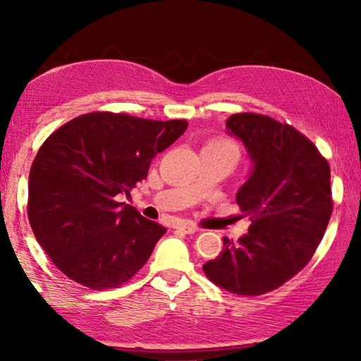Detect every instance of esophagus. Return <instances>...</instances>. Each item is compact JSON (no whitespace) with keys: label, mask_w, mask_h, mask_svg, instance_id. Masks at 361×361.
<instances>
[{"label":"esophagus","mask_w":361,"mask_h":361,"mask_svg":"<svg viewBox=\"0 0 361 361\" xmlns=\"http://www.w3.org/2000/svg\"><path fill=\"white\" fill-rule=\"evenodd\" d=\"M176 229L185 232V234H194V232L197 231V228H195V226H191V224H178V226H176Z\"/></svg>","instance_id":"34e87169"}]
</instances>
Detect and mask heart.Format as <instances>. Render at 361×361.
I'll return each instance as SVG.
<instances>
[{
    "label": "heart",
    "mask_w": 361,
    "mask_h": 361,
    "mask_svg": "<svg viewBox=\"0 0 361 361\" xmlns=\"http://www.w3.org/2000/svg\"><path fill=\"white\" fill-rule=\"evenodd\" d=\"M215 145H223V146H231V148H234V145L226 142V140H218V142H215Z\"/></svg>",
    "instance_id": "obj_1"
}]
</instances>
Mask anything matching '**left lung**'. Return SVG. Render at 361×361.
<instances>
[{"instance_id": "obj_1", "label": "left lung", "mask_w": 361, "mask_h": 361, "mask_svg": "<svg viewBox=\"0 0 361 361\" xmlns=\"http://www.w3.org/2000/svg\"><path fill=\"white\" fill-rule=\"evenodd\" d=\"M226 127L253 161L235 195L252 224L237 242L224 237L202 269L226 291L259 296L302 271L322 242L333 212L329 166L307 137L269 116L237 113Z\"/></svg>"}]
</instances>
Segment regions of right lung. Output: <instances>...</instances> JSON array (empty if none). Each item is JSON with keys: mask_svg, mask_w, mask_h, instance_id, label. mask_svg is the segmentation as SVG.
<instances>
[{"mask_svg": "<svg viewBox=\"0 0 361 361\" xmlns=\"http://www.w3.org/2000/svg\"><path fill=\"white\" fill-rule=\"evenodd\" d=\"M188 122L95 111L66 122L36 154L28 219L49 258L90 290L118 288L145 266L167 229L121 202Z\"/></svg>", "mask_w": 361, "mask_h": 361, "instance_id": "right-lung-1", "label": "right lung"}]
</instances>
